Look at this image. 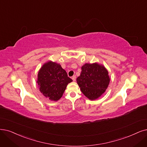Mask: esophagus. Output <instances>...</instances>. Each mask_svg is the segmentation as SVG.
Instances as JSON below:
<instances>
[{"mask_svg":"<svg viewBox=\"0 0 147 147\" xmlns=\"http://www.w3.org/2000/svg\"><path fill=\"white\" fill-rule=\"evenodd\" d=\"M71 79H73V81H75V80H76V76H72Z\"/></svg>","mask_w":147,"mask_h":147,"instance_id":"obj_1","label":"esophagus"}]
</instances>
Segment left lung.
<instances>
[{"label": "left lung", "mask_w": 147, "mask_h": 147, "mask_svg": "<svg viewBox=\"0 0 147 147\" xmlns=\"http://www.w3.org/2000/svg\"><path fill=\"white\" fill-rule=\"evenodd\" d=\"M77 82L81 91L90 100H95L105 91L110 83L106 68L97 63H85L82 67Z\"/></svg>", "instance_id": "8db88e82"}]
</instances>
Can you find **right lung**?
<instances>
[{"mask_svg":"<svg viewBox=\"0 0 147 147\" xmlns=\"http://www.w3.org/2000/svg\"><path fill=\"white\" fill-rule=\"evenodd\" d=\"M72 81L61 65L50 61L40 68L37 82L43 96L56 101L62 96L67 85Z\"/></svg>","mask_w":147,"mask_h":147,"instance_id":"add662e5","label":"right lung"}]
</instances>
